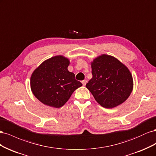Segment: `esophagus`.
Instances as JSON below:
<instances>
[{
    "mask_svg": "<svg viewBox=\"0 0 156 156\" xmlns=\"http://www.w3.org/2000/svg\"><path fill=\"white\" fill-rule=\"evenodd\" d=\"M87 83V81H86V80H83V81H82V83L83 84V86H85Z\"/></svg>",
    "mask_w": 156,
    "mask_h": 156,
    "instance_id": "34e87169",
    "label": "esophagus"
}]
</instances>
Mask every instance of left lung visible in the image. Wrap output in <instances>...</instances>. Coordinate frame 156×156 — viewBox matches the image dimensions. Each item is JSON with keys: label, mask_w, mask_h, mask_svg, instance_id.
I'll use <instances>...</instances> for the list:
<instances>
[{"label": "left lung", "mask_w": 156, "mask_h": 156, "mask_svg": "<svg viewBox=\"0 0 156 156\" xmlns=\"http://www.w3.org/2000/svg\"><path fill=\"white\" fill-rule=\"evenodd\" d=\"M92 78L86 84L101 106L111 108L124 103L133 90V77L124 64L107 55L91 62Z\"/></svg>", "instance_id": "obj_1"}]
</instances>
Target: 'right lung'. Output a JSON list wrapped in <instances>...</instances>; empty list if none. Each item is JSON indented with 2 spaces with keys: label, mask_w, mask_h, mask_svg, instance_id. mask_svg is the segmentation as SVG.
Instances as JSON below:
<instances>
[{
  "label": "right lung",
  "mask_w": 156,
  "mask_h": 156,
  "mask_svg": "<svg viewBox=\"0 0 156 156\" xmlns=\"http://www.w3.org/2000/svg\"><path fill=\"white\" fill-rule=\"evenodd\" d=\"M69 60L62 55L42 62L32 73L30 88L35 97L44 105L59 108L68 101L73 92L82 83L69 72Z\"/></svg>",
  "instance_id": "obj_1"
}]
</instances>
